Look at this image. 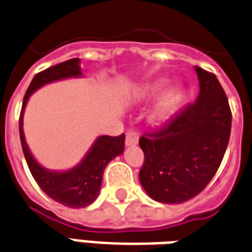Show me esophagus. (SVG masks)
Listing matches in <instances>:
<instances>
[{
  "label": "esophagus",
  "mask_w": 252,
  "mask_h": 252,
  "mask_svg": "<svg viewBox=\"0 0 252 252\" xmlns=\"http://www.w3.org/2000/svg\"><path fill=\"white\" fill-rule=\"evenodd\" d=\"M138 140H139L138 132L133 131V129L126 131V146H135V144L138 143Z\"/></svg>",
  "instance_id": "1"
}]
</instances>
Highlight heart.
Returning <instances> with one entry per match:
<instances>
[{
    "label": "heart",
    "instance_id": "b5f03b06",
    "mask_svg": "<svg viewBox=\"0 0 252 252\" xmlns=\"http://www.w3.org/2000/svg\"><path fill=\"white\" fill-rule=\"evenodd\" d=\"M158 90H159V87H153V89H149L146 93H144V95H154ZM177 98H179V91H177V90L169 91L168 94L162 98V101L159 102V105H158V108H157V114H158V116H162L163 112H165V110H168V109L173 105V102H175Z\"/></svg>",
    "mask_w": 252,
    "mask_h": 252
}]
</instances>
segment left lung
Segmentation results:
<instances>
[{
    "mask_svg": "<svg viewBox=\"0 0 252 252\" xmlns=\"http://www.w3.org/2000/svg\"><path fill=\"white\" fill-rule=\"evenodd\" d=\"M198 99L161 128L139 139L144 161L139 180L150 198L162 203L192 199L210 183L229 142L232 112L214 73L195 66Z\"/></svg>",
    "mask_w": 252,
    "mask_h": 252,
    "instance_id": "8db88e82",
    "label": "left lung"
}]
</instances>
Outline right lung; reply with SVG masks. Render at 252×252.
<instances>
[{
    "label": "right lung",
    "instance_id": "add662e5",
    "mask_svg": "<svg viewBox=\"0 0 252 252\" xmlns=\"http://www.w3.org/2000/svg\"><path fill=\"white\" fill-rule=\"evenodd\" d=\"M80 75L82 72L79 66V59L68 60L36 73L26 91L20 119H19V131H20L23 153L32 177L47 196H50L53 200L59 202L61 205L73 209L86 207L96 199L101 189L103 170L114 157L123 154L126 135L121 133L119 136H109V135L99 136L95 140L94 146L91 147V150L87 153V156L84 157L83 161L77 166L68 172H50L43 166H40L28 150V146L24 139V132H23V112L30 95L35 90L39 89L40 86L65 77L80 76Z\"/></svg>",
    "mask_w": 252,
    "mask_h": 252
}]
</instances>
